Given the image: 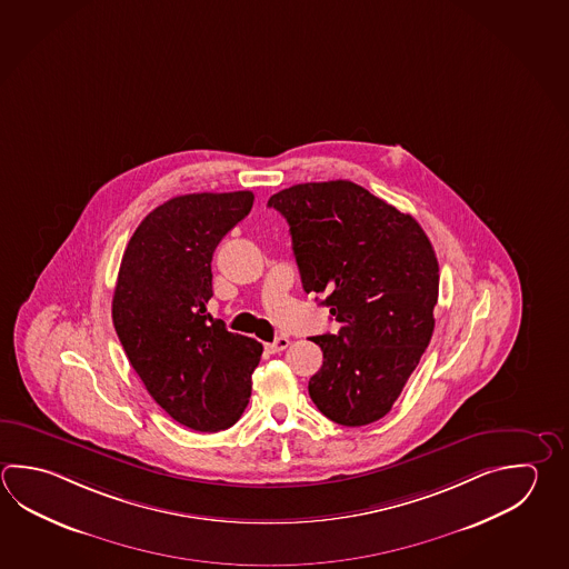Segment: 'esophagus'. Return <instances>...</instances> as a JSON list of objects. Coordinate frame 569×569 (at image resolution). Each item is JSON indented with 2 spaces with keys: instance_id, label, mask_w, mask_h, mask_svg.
Listing matches in <instances>:
<instances>
[{
  "instance_id": "34e87169",
  "label": "esophagus",
  "mask_w": 569,
  "mask_h": 569,
  "mask_svg": "<svg viewBox=\"0 0 569 569\" xmlns=\"http://www.w3.org/2000/svg\"><path fill=\"white\" fill-rule=\"evenodd\" d=\"M288 346H290V338H288V336H278L273 342L266 343V350L271 352V355H276V352L286 350Z\"/></svg>"
}]
</instances>
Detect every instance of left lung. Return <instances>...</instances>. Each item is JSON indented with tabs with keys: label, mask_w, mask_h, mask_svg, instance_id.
I'll list each match as a JSON object with an SVG mask.
<instances>
[{
	"label": "left lung",
	"mask_w": 569,
	"mask_h": 569,
	"mask_svg": "<svg viewBox=\"0 0 569 569\" xmlns=\"http://www.w3.org/2000/svg\"><path fill=\"white\" fill-rule=\"evenodd\" d=\"M286 217L306 293L340 322L313 336L323 365L311 400L343 427L382 419L435 330L439 261L415 217L352 181L301 182L271 194Z\"/></svg>",
	"instance_id": "left-lung-1"
}]
</instances>
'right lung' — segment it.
<instances>
[{
  "label": "right lung",
  "mask_w": 569,
  "mask_h": 569,
  "mask_svg": "<svg viewBox=\"0 0 569 569\" xmlns=\"http://www.w3.org/2000/svg\"><path fill=\"white\" fill-rule=\"evenodd\" d=\"M251 191L172 197L130 237L112 322L154 402L182 427H233L251 397L263 346L207 313L214 247L246 219Z\"/></svg>",
  "instance_id": "1"
}]
</instances>
